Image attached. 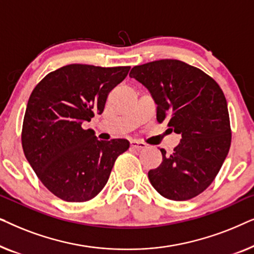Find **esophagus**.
<instances>
[{"mask_svg":"<svg viewBox=\"0 0 254 254\" xmlns=\"http://www.w3.org/2000/svg\"><path fill=\"white\" fill-rule=\"evenodd\" d=\"M130 147H131V148L137 149V150H140V149H144V148H147V144H145L144 142L133 140V141H130Z\"/></svg>","mask_w":254,"mask_h":254,"instance_id":"34e87169","label":"esophagus"}]
</instances>
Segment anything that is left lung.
Segmentation results:
<instances>
[{
	"instance_id": "8db88e82",
	"label": "left lung",
	"mask_w": 254,
	"mask_h": 254,
	"mask_svg": "<svg viewBox=\"0 0 254 254\" xmlns=\"http://www.w3.org/2000/svg\"><path fill=\"white\" fill-rule=\"evenodd\" d=\"M150 92L157 120L182 134L172 154L161 149L163 161L148 172L166 199L190 200L213 183L231 143L230 120L224 93L210 76L179 60L152 61L129 72Z\"/></svg>"
}]
</instances>
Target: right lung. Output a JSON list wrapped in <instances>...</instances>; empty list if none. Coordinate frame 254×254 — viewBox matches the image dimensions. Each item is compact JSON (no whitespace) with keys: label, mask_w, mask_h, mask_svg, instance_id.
<instances>
[{"label":"right lung","mask_w":254,"mask_h":254,"mask_svg":"<svg viewBox=\"0 0 254 254\" xmlns=\"http://www.w3.org/2000/svg\"><path fill=\"white\" fill-rule=\"evenodd\" d=\"M130 67L68 64L41 79L31 93L23 121L22 145L38 178L68 202L91 200L106 185L125 138L99 141L82 125L102 114L109 92Z\"/></svg>","instance_id":"obj_1"}]
</instances>
